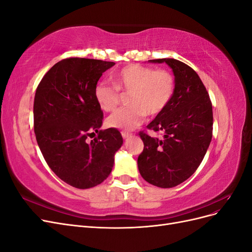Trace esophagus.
Masks as SVG:
<instances>
[{"label":"esophagus","instance_id":"obj_1","mask_svg":"<svg viewBox=\"0 0 252 252\" xmlns=\"http://www.w3.org/2000/svg\"><path fill=\"white\" fill-rule=\"evenodd\" d=\"M121 133H122V136H123L124 139H127V138H129V136L131 135V133H129V132H127V131H122Z\"/></svg>","mask_w":252,"mask_h":252}]
</instances>
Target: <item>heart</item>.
Here are the masks:
<instances>
[{
    "mask_svg": "<svg viewBox=\"0 0 252 252\" xmlns=\"http://www.w3.org/2000/svg\"><path fill=\"white\" fill-rule=\"evenodd\" d=\"M113 86L97 83L94 87L95 101L103 111L116 110L120 93L128 94L129 107L119 109L107 119L109 127L132 129L144 121L146 113L154 117L162 112L174 94L175 80L167 70H156L140 64H130L111 75Z\"/></svg>",
    "mask_w": 252,
    "mask_h": 252,
    "instance_id": "b5f03b06",
    "label": "heart"
}]
</instances>
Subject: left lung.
Wrapping results in <instances>:
<instances>
[{
	"label": "left lung",
	"instance_id": "8db88e82",
	"mask_svg": "<svg viewBox=\"0 0 252 252\" xmlns=\"http://www.w3.org/2000/svg\"><path fill=\"white\" fill-rule=\"evenodd\" d=\"M149 62L166 63L171 68L175 90L166 108L147 126L149 130L162 132V138L140 131L144 149L138 167L149 184L171 188L191 177L203 161L212 138V104L191 67L174 59Z\"/></svg>",
	"mask_w": 252,
	"mask_h": 252
}]
</instances>
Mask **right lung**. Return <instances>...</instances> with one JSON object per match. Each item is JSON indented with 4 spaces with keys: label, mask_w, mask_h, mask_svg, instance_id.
Wrapping results in <instances>:
<instances>
[{
    "label": "right lung",
    "mask_w": 252,
    "mask_h": 252,
    "mask_svg": "<svg viewBox=\"0 0 252 252\" xmlns=\"http://www.w3.org/2000/svg\"><path fill=\"white\" fill-rule=\"evenodd\" d=\"M114 64L64 59L46 72L35 91L33 127L37 145L50 169L75 188L94 187L107 179L114 155L123 144L118 129L98 130L103 111L94 97L98 79ZM94 132L97 138L88 141Z\"/></svg>",
    "instance_id": "1"
}]
</instances>
